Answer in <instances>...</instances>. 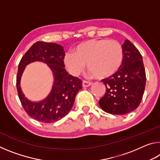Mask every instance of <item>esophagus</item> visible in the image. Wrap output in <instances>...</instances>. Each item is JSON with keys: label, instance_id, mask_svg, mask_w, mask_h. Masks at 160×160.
I'll use <instances>...</instances> for the list:
<instances>
[{"label": "esophagus", "instance_id": "34e87169", "mask_svg": "<svg viewBox=\"0 0 160 160\" xmlns=\"http://www.w3.org/2000/svg\"><path fill=\"white\" fill-rule=\"evenodd\" d=\"M92 85V82H88V81H85V80H83L82 81V87L84 88H86V87H89Z\"/></svg>", "mask_w": 160, "mask_h": 160}]
</instances>
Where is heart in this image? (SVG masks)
<instances>
[{
  "instance_id": "obj_1",
  "label": "heart",
  "mask_w": 160,
  "mask_h": 160,
  "mask_svg": "<svg viewBox=\"0 0 160 160\" xmlns=\"http://www.w3.org/2000/svg\"><path fill=\"white\" fill-rule=\"evenodd\" d=\"M123 60V48L118 42L94 39L77 45L72 53H66L63 62L75 76L82 72L86 63L90 75L98 79H107L120 70Z\"/></svg>"
}]
</instances>
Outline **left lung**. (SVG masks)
<instances>
[{"instance_id": "left-lung-1", "label": "left lung", "mask_w": 160, "mask_h": 160, "mask_svg": "<svg viewBox=\"0 0 160 160\" xmlns=\"http://www.w3.org/2000/svg\"><path fill=\"white\" fill-rule=\"evenodd\" d=\"M122 47V66L112 77L102 80L107 90L99 102L105 112L114 115L126 114L138 107L146 83L145 70L140 51L128 39Z\"/></svg>"}]
</instances>
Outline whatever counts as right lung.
Segmentation results:
<instances>
[{"mask_svg":"<svg viewBox=\"0 0 160 160\" xmlns=\"http://www.w3.org/2000/svg\"><path fill=\"white\" fill-rule=\"evenodd\" d=\"M65 51L62 46L37 42L29 48L20 60L16 80L18 97L26 113L42 123L56 122L66 116L73 106L75 96L82 89V80L68 73L64 68ZM34 61L47 63L52 70L54 85L50 94L42 101L33 102L27 99L21 92L20 79L25 66Z\"/></svg>","mask_w":160,"mask_h":160,"instance_id":"obj_1","label":"right lung"}]
</instances>
